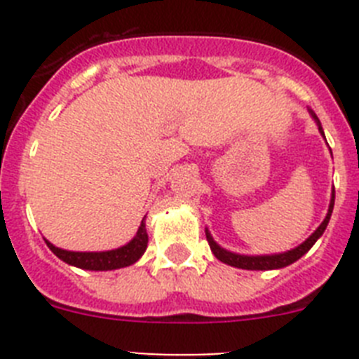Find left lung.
I'll return each mask as SVG.
<instances>
[{"label":"left lung","instance_id":"left-lung-1","mask_svg":"<svg viewBox=\"0 0 359 359\" xmlns=\"http://www.w3.org/2000/svg\"><path fill=\"white\" fill-rule=\"evenodd\" d=\"M309 115L313 116V120H315L316 126H318L320 135L325 138L322 123H320L318 116L315 115V111L309 109ZM332 207H334V189H332L327 215H325V219L322 221V224H320V226L316 228V230L313 231V233H311L302 244H298L297 248L287 250V252H282V253H271V255H241V253H233L230 252V250L221 248V246L214 241V237H212V233L208 231V228H205V233H207V241L208 244H210V250L215 255V259H219V261L224 262V264L233 266V268H241V269H255V271L257 269H261V271H264V269H280L293 264V262H297L300 257L306 255V253L313 248V244L322 237V233L325 231V228H327L329 219H331V214H332Z\"/></svg>","mask_w":359,"mask_h":359}]
</instances>
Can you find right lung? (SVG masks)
Masks as SVG:
<instances>
[{"label":"right lung","instance_id":"right-lung-1","mask_svg":"<svg viewBox=\"0 0 359 359\" xmlns=\"http://www.w3.org/2000/svg\"><path fill=\"white\" fill-rule=\"evenodd\" d=\"M147 243L149 236L147 230H145V217L142 219L136 236L128 244H123V246L115 250H107V252H69V250L57 248L50 241H46L48 248L66 264L81 269H91V271H109V269H118L135 264L147 250Z\"/></svg>","mask_w":359,"mask_h":359}]
</instances>
